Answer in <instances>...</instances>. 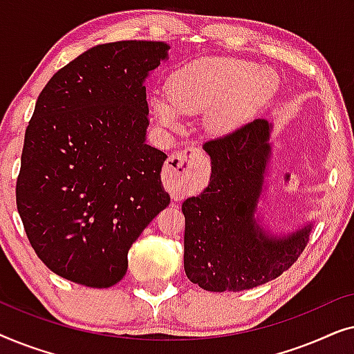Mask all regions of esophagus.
I'll return each instance as SVG.
<instances>
[{"label": "esophagus", "mask_w": 354, "mask_h": 354, "mask_svg": "<svg viewBox=\"0 0 354 354\" xmlns=\"http://www.w3.org/2000/svg\"><path fill=\"white\" fill-rule=\"evenodd\" d=\"M205 162L203 149L198 147H187L180 151H174L166 161V174L176 192H183L195 180L196 171Z\"/></svg>", "instance_id": "34e87169"}]
</instances>
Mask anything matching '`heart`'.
<instances>
[{"label": "heart", "instance_id": "obj_1", "mask_svg": "<svg viewBox=\"0 0 354 354\" xmlns=\"http://www.w3.org/2000/svg\"><path fill=\"white\" fill-rule=\"evenodd\" d=\"M256 66L229 57L198 59L174 74L169 100L154 103L158 118L167 125H177L178 114H198L219 109L216 124L232 127L240 115L272 86V74Z\"/></svg>", "mask_w": 354, "mask_h": 354}]
</instances>
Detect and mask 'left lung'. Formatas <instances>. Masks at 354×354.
<instances>
[{
	"instance_id": "left-lung-1",
	"label": "left lung",
	"mask_w": 354,
	"mask_h": 354,
	"mask_svg": "<svg viewBox=\"0 0 354 354\" xmlns=\"http://www.w3.org/2000/svg\"><path fill=\"white\" fill-rule=\"evenodd\" d=\"M264 119L203 145L211 156L209 185L183 201L187 277L207 292H241L277 279L306 248L311 224L275 236L256 224L270 156Z\"/></svg>"
}]
</instances>
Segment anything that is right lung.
I'll return each mask as SVG.
<instances>
[{
  "label": "right lung",
  "instance_id": "add662e5",
  "mask_svg": "<svg viewBox=\"0 0 354 354\" xmlns=\"http://www.w3.org/2000/svg\"><path fill=\"white\" fill-rule=\"evenodd\" d=\"M164 41L90 48L51 77L26 129L16 203L38 258L71 282L108 288L169 205L166 154L145 143L148 72Z\"/></svg>",
  "mask_w": 354,
  "mask_h": 354
}]
</instances>
